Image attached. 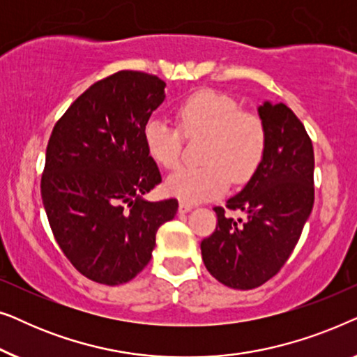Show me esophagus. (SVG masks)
<instances>
[{"instance_id": "1", "label": "esophagus", "mask_w": 357, "mask_h": 357, "mask_svg": "<svg viewBox=\"0 0 357 357\" xmlns=\"http://www.w3.org/2000/svg\"><path fill=\"white\" fill-rule=\"evenodd\" d=\"M192 208H193V204H190V203H185V202H180V203H178V211H180V213H188V211H192Z\"/></svg>"}]
</instances>
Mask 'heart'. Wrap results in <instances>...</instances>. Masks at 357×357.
Wrapping results in <instances>:
<instances>
[{
  "mask_svg": "<svg viewBox=\"0 0 357 357\" xmlns=\"http://www.w3.org/2000/svg\"><path fill=\"white\" fill-rule=\"evenodd\" d=\"M185 136H206L204 165H183L165 180V190L185 203L216 198L234 180L245 183L260 167L266 151V130L260 116L242 112L229 96L199 91L185 99L177 110ZM177 126L154 116L144 126V144L151 159L165 169L178 164L183 136Z\"/></svg>",
  "mask_w": 357,
  "mask_h": 357,
  "instance_id": "heart-1",
  "label": "heart"
}]
</instances>
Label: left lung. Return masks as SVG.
Listing matches in <instances>:
<instances>
[{
	"mask_svg": "<svg viewBox=\"0 0 357 357\" xmlns=\"http://www.w3.org/2000/svg\"><path fill=\"white\" fill-rule=\"evenodd\" d=\"M258 115L266 130L265 158L226 202L245 219L216 206V231L202 242L206 270L234 289H253L281 270L314 208V148L302 121L287 105L268 100Z\"/></svg>",
	"mask_w": 357,
	"mask_h": 357,
	"instance_id": "1",
	"label": "left lung"
}]
</instances>
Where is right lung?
Returning a JSON list of instances; mask_svg holds the SVG:
<instances>
[{"instance_id":"1","label":"right lung","mask_w":357,"mask_h":357,"mask_svg":"<svg viewBox=\"0 0 357 357\" xmlns=\"http://www.w3.org/2000/svg\"><path fill=\"white\" fill-rule=\"evenodd\" d=\"M164 87L148 73H115L82 92L48 139L40 188L52 232L73 266L100 284L133 280L177 213L175 198H143L162 182L143 133Z\"/></svg>"}]
</instances>
